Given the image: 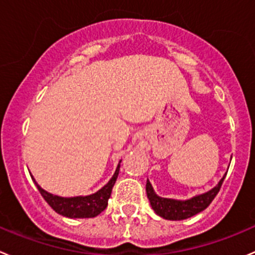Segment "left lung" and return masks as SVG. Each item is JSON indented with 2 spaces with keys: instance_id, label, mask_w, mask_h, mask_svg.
I'll list each match as a JSON object with an SVG mask.
<instances>
[{
  "instance_id": "1",
  "label": "left lung",
  "mask_w": 255,
  "mask_h": 255,
  "mask_svg": "<svg viewBox=\"0 0 255 255\" xmlns=\"http://www.w3.org/2000/svg\"><path fill=\"white\" fill-rule=\"evenodd\" d=\"M224 178L226 177L222 178L218 185L214 187L212 190L204 194H201V196L194 197L189 201H174V199L158 197L154 193L149 180H147V184H145V192H147V197L149 199L153 211L158 216L164 219H169V221H182V219H187L196 216L197 213L204 211L212 203V201L216 198L222 184H223Z\"/></svg>"
}]
</instances>
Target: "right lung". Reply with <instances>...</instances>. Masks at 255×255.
<instances>
[{
    "mask_svg": "<svg viewBox=\"0 0 255 255\" xmlns=\"http://www.w3.org/2000/svg\"><path fill=\"white\" fill-rule=\"evenodd\" d=\"M118 173H120V164H118L113 177L102 189L96 192L95 194H91V196L73 197V198L53 196V194L42 189L36 182L34 183H36L39 193L43 197L44 201L58 214L68 217V218H93V217L98 216L101 212L105 211L106 207H107L108 199L112 193L113 185L117 180Z\"/></svg>",
    "mask_w": 255,
    "mask_h": 255,
    "instance_id": "obj_1",
    "label": "right lung"
}]
</instances>
